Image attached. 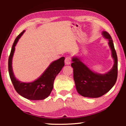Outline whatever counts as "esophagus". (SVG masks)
<instances>
[{
    "label": "esophagus",
    "mask_w": 126,
    "mask_h": 126,
    "mask_svg": "<svg viewBox=\"0 0 126 126\" xmlns=\"http://www.w3.org/2000/svg\"><path fill=\"white\" fill-rule=\"evenodd\" d=\"M71 58L69 57H66L65 59V64L67 65H69L71 64Z\"/></svg>",
    "instance_id": "34e87169"
}]
</instances>
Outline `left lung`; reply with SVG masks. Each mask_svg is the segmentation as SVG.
Returning a JSON list of instances; mask_svg holds the SVG:
<instances>
[{
  "label": "left lung",
  "mask_w": 126,
  "mask_h": 126,
  "mask_svg": "<svg viewBox=\"0 0 126 126\" xmlns=\"http://www.w3.org/2000/svg\"><path fill=\"white\" fill-rule=\"evenodd\" d=\"M108 40L114 65L110 71L103 74L92 71L77 57H73L71 66L73 68V78L78 93L85 97L98 98L107 93L115 84L118 75V59L113 40L110 34L102 32Z\"/></svg>",
  "instance_id": "8db88e82"
}]
</instances>
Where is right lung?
<instances>
[{
    "instance_id": "right-lung-1",
    "label": "right lung",
    "mask_w": 126,
    "mask_h": 126,
    "mask_svg": "<svg viewBox=\"0 0 126 126\" xmlns=\"http://www.w3.org/2000/svg\"><path fill=\"white\" fill-rule=\"evenodd\" d=\"M25 31H23L15 39L8 59V71L13 86L17 93L22 97L30 100H43L47 98L52 92L55 77L64 65V57H61L50 64L41 76L32 82L24 83L15 77L12 69V59L19 39Z\"/></svg>"
}]
</instances>
